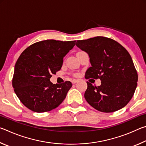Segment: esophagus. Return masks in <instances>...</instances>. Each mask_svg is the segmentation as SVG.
I'll list each match as a JSON object with an SVG mask.
<instances>
[{
    "instance_id": "obj_1",
    "label": "esophagus",
    "mask_w": 146,
    "mask_h": 146,
    "mask_svg": "<svg viewBox=\"0 0 146 146\" xmlns=\"http://www.w3.org/2000/svg\"><path fill=\"white\" fill-rule=\"evenodd\" d=\"M77 82H78L77 80H72V84H76Z\"/></svg>"
}]
</instances>
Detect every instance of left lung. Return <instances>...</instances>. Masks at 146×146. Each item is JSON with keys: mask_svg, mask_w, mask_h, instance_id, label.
Segmentation results:
<instances>
[{"mask_svg": "<svg viewBox=\"0 0 146 146\" xmlns=\"http://www.w3.org/2000/svg\"><path fill=\"white\" fill-rule=\"evenodd\" d=\"M76 46L87 53L91 66L86 78H100L96 87L87 82L84 97L101 112L111 113L123 108L131 99L137 86L138 75L128 51L113 39L95 36L77 40Z\"/></svg>", "mask_w": 146, "mask_h": 146, "instance_id": "obj_1", "label": "left lung"}]
</instances>
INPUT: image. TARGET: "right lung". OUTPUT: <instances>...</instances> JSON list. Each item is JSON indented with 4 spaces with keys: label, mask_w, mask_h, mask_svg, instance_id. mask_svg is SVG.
Masks as SVG:
<instances>
[{
    "label": "right lung",
    "mask_w": 146,
    "mask_h": 146,
    "mask_svg": "<svg viewBox=\"0 0 146 146\" xmlns=\"http://www.w3.org/2000/svg\"><path fill=\"white\" fill-rule=\"evenodd\" d=\"M75 40H46L26 48L15 66L12 80L15 93L29 110L43 113L57 108L72 86L70 81L53 84L50 78L62 68L63 58Z\"/></svg>",
    "instance_id": "add662e5"
}]
</instances>
